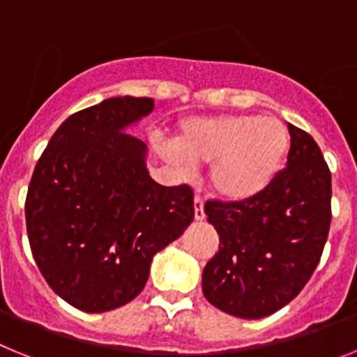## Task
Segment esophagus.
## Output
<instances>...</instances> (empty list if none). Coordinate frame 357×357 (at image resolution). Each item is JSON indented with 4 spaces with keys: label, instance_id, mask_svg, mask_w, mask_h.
<instances>
[{
    "label": "esophagus",
    "instance_id": "1",
    "mask_svg": "<svg viewBox=\"0 0 357 357\" xmlns=\"http://www.w3.org/2000/svg\"><path fill=\"white\" fill-rule=\"evenodd\" d=\"M194 217H196V221H203L204 217V201L201 196L194 197Z\"/></svg>",
    "mask_w": 357,
    "mask_h": 357
}]
</instances>
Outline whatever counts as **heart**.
<instances>
[{
  "mask_svg": "<svg viewBox=\"0 0 357 357\" xmlns=\"http://www.w3.org/2000/svg\"><path fill=\"white\" fill-rule=\"evenodd\" d=\"M176 148L161 153L178 169L208 165L217 196L246 201L259 196L282 170L291 149L286 123L260 114L194 116L181 122Z\"/></svg>",
  "mask_w": 357,
  "mask_h": 357,
  "instance_id": "1",
  "label": "heart"
}]
</instances>
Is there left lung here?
Listing matches in <instances>:
<instances>
[{
  "instance_id": "left-lung-1",
  "label": "left lung",
  "mask_w": 357,
  "mask_h": 357,
  "mask_svg": "<svg viewBox=\"0 0 357 357\" xmlns=\"http://www.w3.org/2000/svg\"><path fill=\"white\" fill-rule=\"evenodd\" d=\"M286 169L259 196L208 201L219 252L203 269V294L228 314L259 320L303 289L331 228V170L312 136L289 123Z\"/></svg>"
}]
</instances>
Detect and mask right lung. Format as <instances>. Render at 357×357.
Segmentation results:
<instances>
[{
	"mask_svg": "<svg viewBox=\"0 0 357 357\" xmlns=\"http://www.w3.org/2000/svg\"><path fill=\"white\" fill-rule=\"evenodd\" d=\"M153 109V98L113 97L71 114L33 169L24 203L33 259L80 311L136 298L153 257L194 219L192 188L154 181L147 145L123 132Z\"/></svg>",
	"mask_w": 357,
	"mask_h": 357,
	"instance_id": "right-lung-1",
	"label": "right lung"
}]
</instances>
